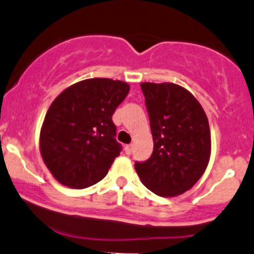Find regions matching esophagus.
<instances>
[{
    "mask_svg": "<svg viewBox=\"0 0 254 254\" xmlns=\"http://www.w3.org/2000/svg\"><path fill=\"white\" fill-rule=\"evenodd\" d=\"M125 153H127V154H131L132 153V145L125 146Z\"/></svg>",
    "mask_w": 254,
    "mask_h": 254,
    "instance_id": "1",
    "label": "esophagus"
}]
</instances>
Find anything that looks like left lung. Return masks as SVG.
Here are the masks:
<instances>
[{"mask_svg": "<svg viewBox=\"0 0 254 254\" xmlns=\"http://www.w3.org/2000/svg\"><path fill=\"white\" fill-rule=\"evenodd\" d=\"M153 136L147 161L135 162L143 185L172 197L190 190L207 168L210 131L207 116L188 90L172 82L141 84Z\"/></svg>", "mask_w": 254, "mask_h": 254, "instance_id": "8db88e82", "label": "left lung"}]
</instances>
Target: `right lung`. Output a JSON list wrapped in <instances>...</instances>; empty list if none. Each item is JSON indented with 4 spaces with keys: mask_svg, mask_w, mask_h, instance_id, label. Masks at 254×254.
I'll list each match as a JSON object with an SVG mask.
<instances>
[{
    "mask_svg": "<svg viewBox=\"0 0 254 254\" xmlns=\"http://www.w3.org/2000/svg\"><path fill=\"white\" fill-rule=\"evenodd\" d=\"M119 80L76 82L50 106L40 134L45 164L63 185L85 189L102 180L119 156L112 116L129 93Z\"/></svg>",
    "mask_w": 254,
    "mask_h": 254,
    "instance_id": "right-lung-1",
    "label": "right lung"
}]
</instances>
